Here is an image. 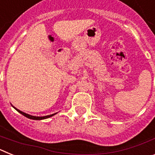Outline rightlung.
<instances>
[{"instance_id": "add662e5", "label": "right lung", "mask_w": 155, "mask_h": 155, "mask_svg": "<svg viewBox=\"0 0 155 155\" xmlns=\"http://www.w3.org/2000/svg\"><path fill=\"white\" fill-rule=\"evenodd\" d=\"M13 107H14V106H13ZM14 109H16V110H17L19 113H21V115H23V116H25V117H27V118L31 119V120H45V119L50 118V117H51V116H54V115H55V114H57V113H54V114L49 115V116H31V115L27 114V113H23V112H21V111H20V110H19V109H16L15 107H14Z\"/></svg>"}]
</instances>
